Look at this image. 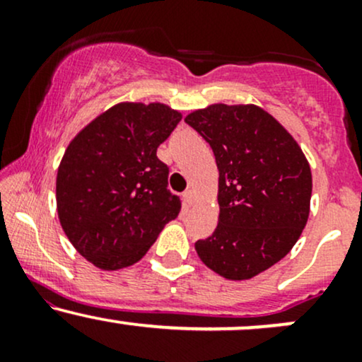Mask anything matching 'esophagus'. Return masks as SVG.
<instances>
[{
    "mask_svg": "<svg viewBox=\"0 0 362 362\" xmlns=\"http://www.w3.org/2000/svg\"><path fill=\"white\" fill-rule=\"evenodd\" d=\"M194 199H195V192L192 189H189V190H185L184 192V201H185V204L187 206H192L194 204Z\"/></svg>",
    "mask_w": 362,
    "mask_h": 362,
    "instance_id": "1",
    "label": "esophagus"
}]
</instances>
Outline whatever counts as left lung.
I'll list each match as a JSON object with an SVG mask.
<instances>
[{
  "mask_svg": "<svg viewBox=\"0 0 362 362\" xmlns=\"http://www.w3.org/2000/svg\"><path fill=\"white\" fill-rule=\"evenodd\" d=\"M185 122L211 144L219 172L218 226L195 252L224 279H252L284 259L306 226L308 160L288 129L253 103H213Z\"/></svg>",
  "mask_w": 362,
  "mask_h": 362,
  "instance_id": "1",
  "label": "left lung"
}]
</instances>
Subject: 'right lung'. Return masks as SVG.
Listing matches in <instances>:
<instances>
[{
    "label": "right lung",
    "mask_w": 362,
    "mask_h": 362,
    "mask_svg": "<svg viewBox=\"0 0 362 362\" xmlns=\"http://www.w3.org/2000/svg\"><path fill=\"white\" fill-rule=\"evenodd\" d=\"M182 114L161 102H119L78 132L56 177L57 218L76 252L102 271L146 255L180 213L156 149Z\"/></svg>",
    "instance_id": "add662e5"
}]
</instances>
